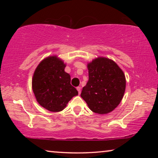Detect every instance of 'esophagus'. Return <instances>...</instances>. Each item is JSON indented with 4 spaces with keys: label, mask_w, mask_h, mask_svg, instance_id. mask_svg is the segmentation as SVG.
<instances>
[{
    "label": "esophagus",
    "mask_w": 158,
    "mask_h": 158,
    "mask_svg": "<svg viewBox=\"0 0 158 158\" xmlns=\"http://www.w3.org/2000/svg\"><path fill=\"white\" fill-rule=\"evenodd\" d=\"M77 90H78V93H79V94H80V93H81V87H79V86L77 87Z\"/></svg>",
    "instance_id": "esophagus-1"
}]
</instances>
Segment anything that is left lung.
I'll return each mask as SVG.
<instances>
[{
  "label": "left lung",
  "mask_w": 158,
  "mask_h": 158,
  "mask_svg": "<svg viewBox=\"0 0 158 158\" xmlns=\"http://www.w3.org/2000/svg\"><path fill=\"white\" fill-rule=\"evenodd\" d=\"M89 81L81 97L92 111L106 114L114 110L123 97L126 80L114 60L98 57L88 64Z\"/></svg>",
  "instance_id": "1"
}]
</instances>
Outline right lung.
<instances>
[{"label":"right lung","mask_w":158,"mask_h":158,"mask_svg":"<svg viewBox=\"0 0 158 158\" xmlns=\"http://www.w3.org/2000/svg\"><path fill=\"white\" fill-rule=\"evenodd\" d=\"M66 65L56 56L42 60L34 72L32 88L40 105L53 112L62 111L74 96L78 95L70 84V76L65 73Z\"/></svg>","instance_id":"add662e5"}]
</instances>
